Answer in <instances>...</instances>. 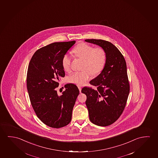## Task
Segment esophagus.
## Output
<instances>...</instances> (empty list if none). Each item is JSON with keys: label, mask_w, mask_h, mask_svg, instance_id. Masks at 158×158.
<instances>
[{"label": "esophagus", "mask_w": 158, "mask_h": 158, "mask_svg": "<svg viewBox=\"0 0 158 158\" xmlns=\"http://www.w3.org/2000/svg\"><path fill=\"white\" fill-rule=\"evenodd\" d=\"M78 89H79V90L80 92H81V88L79 86H78Z\"/></svg>", "instance_id": "34e87169"}]
</instances>
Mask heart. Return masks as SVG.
<instances>
[{"mask_svg": "<svg viewBox=\"0 0 158 158\" xmlns=\"http://www.w3.org/2000/svg\"><path fill=\"white\" fill-rule=\"evenodd\" d=\"M78 57L84 60L83 68L84 70L75 72L68 77L69 83L82 86L90 79L92 74H97L104 68L106 62V53L101 48H94L85 43L79 44L73 50ZM62 64L64 70L70 71L71 57L67 54L63 56Z\"/></svg>", "mask_w": 158, "mask_h": 158, "instance_id": "b5f03b06", "label": "heart"}]
</instances>
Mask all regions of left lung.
Wrapping results in <instances>:
<instances>
[{"label": "left lung", "instance_id": "left-lung-1", "mask_svg": "<svg viewBox=\"0 0 158 158\" xmlns=\"http://www.w3.org/2000/svg\"><path fill=\"white\" fill-rule=\"evenodd\" d=\"M86 42L100 46L106 53L105 67L90 83L97 90L84 87L85 102L89 119L93 124L107 126L114 123L124 110L130 92L126 61L118 49L109 41L86 39Z\"/></svg>", "mask_w": 158, "mask_h": 158}]
</instances>
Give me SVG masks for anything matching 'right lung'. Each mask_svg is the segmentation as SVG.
<instances>
[{
    "label": "right lung",
    "mask_w": 158,
    "mask_h": 158,
    "mask_svg": "<svg viewBox=\"0 0 158 158\" xmlns=\"http://www.w3.org/2000/svg\"><path fill=\"white\" fill-rule=\"evenodd\" d=\"M75 41L57 42L38 49L32 56L27 70V88L33 108L41 122L53 128L67 125L79 94L73 84L64 86L58 95L56 88L65 73L62 64Z\"/></svg>",
    "instance_id": "obj_1"
}]
</instances>
